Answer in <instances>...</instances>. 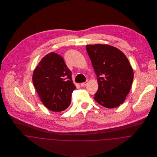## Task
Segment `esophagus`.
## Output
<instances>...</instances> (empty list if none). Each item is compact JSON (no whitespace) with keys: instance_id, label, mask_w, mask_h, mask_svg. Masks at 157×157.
Instances as JSON below:
<instances>
[{"instance_id":"esophagus-1","label":"esophagus","mask_w":157,"mask_h":157,"mask_svg":"<svg viewBox=\"0 0 157 157\" xmlns=\"http://www.w3.org/2000/svg\"><path fill=\"white\" fill-rule=\"evenodd\" d=\"M87 84H88V81H87V82H84V83H82L80 84V86H81L82 87H85Z\"/></svg>"}]
</instances>
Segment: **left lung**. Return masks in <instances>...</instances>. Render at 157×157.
<instances>
[{
  "mask_svg": "<svg viewBox=\"0 0 157 157\" xmlns=\"http://www.w3.org/2000/svg\"><path fill=\"white\" fill-rule=\"evenodd\" d=\"M86 48L98 83L95 100L106 108L119 106L129 92L134 78L128 58L110 45H86Z\"/></svg>",
  "mask_w": 157,
  "mask_h": 157,
  "instance_id": "1",
  "label": "left lung"
}]
</instances>
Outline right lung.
<instances>
[{
    "instance_id": "right-lung-1",
    "label": "right lung",
    "mask_w": 157,
    "mask_h": 157,
    "mask_svg": "<svg viewBox=\"0 0 157 157\" xmlns=\"http://www.w3.org/2000/svg\"><path fill=\"white\" fill-rule=\"evenodd\" d=\"M33 82L44 105L54 112L67 108L72 93L76 88L72 72L63 57L54 52L42 58L34 71Z\"/></svg>"
}]
</instances>
